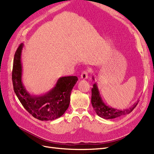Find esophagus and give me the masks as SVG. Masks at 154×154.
<instances>
[{
  "mask_svg": "<svg viewBox=\"0 0 154 154\" xmlns=\"http://www.w3.org/2000/svg\"><path fill=\"white\" fill-rule=\"evenodd\" d=\"M88 72L87 70H84L81 74V78L83 80H86V79L88 78Z\"/></svg>",
  "mask_w": 154,
  "mask_h": 154,
  "instance_id": "esophagus-1",
  "label": "esophagus"
}]
</instances>
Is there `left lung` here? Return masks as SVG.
<instances>
[{
    "instance_id": "8db88e82",
    "label": "left lung",
    "mask_w": 154,
    "mask_h": 154,
    "mask_svg": "<svg viewBox=\"0 0 154 154\" xmlns=\"http://www.w3.org/2000/svg\"><path fill=\"white\" fill-rule=\"evenodd\" d=\"M92 79L94 80V78H92ZM91 91V103L96 113L100 117L106 119H114L119 117V116L130 114L134 109L135 107L137 106L139 101L137 100V102H136L131 107H130L128 109L122 110L112 108V107H110L109 106H107L105 104V103L101 99L96 83H94L93 85V88H92Z\"/></svg>"
}]
</instances>
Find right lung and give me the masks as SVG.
I'll list each match as a JSON object with an SVG mask.
<instances>
[{
    "instance_id": "1",
    "label": "right lung",
    "mask_w": 154,
    "mask_h": 154,
    "mask_svg": "<svg viewBox=\"0 0 154 154\" xmlns=\"http://www.w3.org/2000/svg\"><path fill=\"white\" fill-rule=\"evenodd\" d=\"M23 46V44L18 46L13 60L12 81L17 97L26 110L36 119L51 121L61 117L68 109L71 92L78 78L74 76L61 77L52 89L44 95H31L22 82L21 53Z\"/></svg>"
}]
</instances>
